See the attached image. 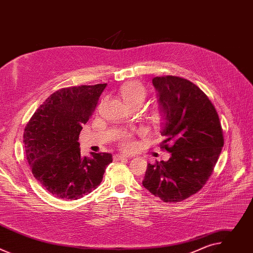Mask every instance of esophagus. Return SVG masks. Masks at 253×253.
<instances>
[{
  "instance_id": "1",
  "label": "esophagus",
  "mask_w": 253,
  "mask_h": 253,
  "mask_svg": "<svg viewBox=\"0 0 253 253\" xmlns=\"http://www.w3.org/2000/svg\"><path fill=\"white\" fill-rule=\"evenodd\" d=\"M113 158H114L115 161H121V160H127L128 159V157H126L124 155H121V154H115L113 156Z\"/></svg>"
}]
</instances>
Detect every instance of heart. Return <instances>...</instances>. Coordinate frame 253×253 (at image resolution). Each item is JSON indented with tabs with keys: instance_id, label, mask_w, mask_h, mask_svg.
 <instances>
[{
	"instance_id": "1",
	"label": "heart",
	"mask_w": 253,
	"mask_h": 253,
	"mask_svg": "<svg viewBox=\"0 0 253 253\" xmlns=\"http://www.w3.org/2000/svg\"><path fill=\"white\" fill-rule=\"evenodd\" d=\"M119 94L124 103L130 108L133 106H141L146 99V89L138 81H130L122 85L119 89ZM162 120V113L154 111L151 115V121L157 125ZM119 145L122 149L129 150L135 146L133 136L130 133H122L119 136Z\"/></svg>"
}]
</instances>
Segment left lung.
<instances>
[{
  "mask_svg": "<svg viewBox=\"0 0 253 253\" xmlns=\"http://www.w3.org/2000/svg\"><path fill=\"white\" fill-rule=\"evenodd\" d=\"M164 113L160 148L168 161L148 164L143 186L164 202H180L207 182L224 144L219 117L207 95L187 79L155 77Z\"/></svg>",
  "mask_w": 253,
  "mask_h": 253,
  "instance_id": "1",
  "label": "left lung"
}]
</instances>
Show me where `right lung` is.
I'll return each instance as SVG.
<instances>
[{
  "mask_svg": "<svg viewBox=\"0 0 253 253\" xmlns=\"http://www.w3.org/2000/svg\"><path fill=\"white\" fill-rule=\"evenodd\" d=\"M107 84L62 88L50 95L24 130V145L34 177L53 196L76 200L96 189L110 153L81 155L82 125L94 112Z\"/></svg>",
  "mask_w": 253,
  "mask_h": 253,
  "instance_id": "obj_1",
  "label": "right lung"
}]
</instances>
